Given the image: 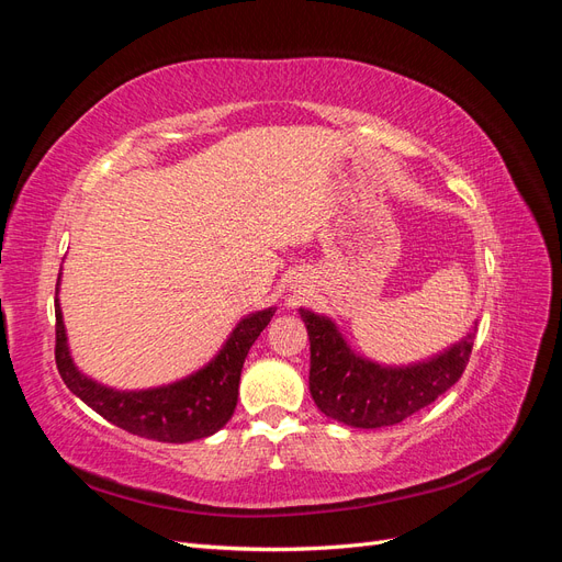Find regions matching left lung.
Instances as JSON below:
<instances>
[{
	"instance_id": "1",
	"label": "left lung",
	"mask_w": 562,
	"mask_h": 562,
	"mask_svg": "<svg viewBox=\"0 0 562 562\" xmlns=\"http://www.w3.org/2000/svg\"><path fill=\"white\" fill-rule=\"evenodd\" d=\"M310 333V391L318 411L356 429H380L419 413L462 378L475 330L448 351L407 368H384L356 356L335 323L300 310Z\"/></svg>"
}]
</instances>
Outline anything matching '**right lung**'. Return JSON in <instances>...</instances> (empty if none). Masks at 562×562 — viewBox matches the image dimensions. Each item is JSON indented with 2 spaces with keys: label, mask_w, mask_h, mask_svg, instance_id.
<instances>
[{
  "label": "right lung",
  "mask_w": 562,
  "mask_h": 562,
  "mask_svg": "<svg viewBox=\"0 0 562 562\" xmlns=\"http://www.w3.org/2000/svg\"><path fill=\"white\" fill-rule=\"evenodd\" d=\"M271 316L274 310L248 314L215 359L187 380L145 391H116L89 380L75 368L56 300V366L67 389L114 427L161 443H190L213 436L234 415L248 349L269 326Z\"/></svg>",
  "instance_id": "add662e5"
}]
</instances>
